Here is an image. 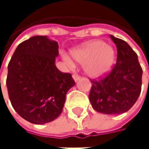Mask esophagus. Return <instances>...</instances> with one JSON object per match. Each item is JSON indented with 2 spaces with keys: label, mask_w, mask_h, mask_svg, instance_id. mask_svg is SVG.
Listing matches in <instances>:
<instances>
[{
  "label": "esophagus",
  "mask_w": 149,
  "mask_h": 149,
  "mask_svg": "<svg viewBox=\"0 0 149 149\" xmlns=\"http://www.w3.org/2000/svg\"><path fill=\"white\" fill-rule=\"evenodd\" d=\"M72 77H73V79H74L75 81H77V80H79L81 78V77L78 74H77V73H74V74L72 75Z\"/></svg>",
  "instance_id": "34e87169"
}]
</instances>
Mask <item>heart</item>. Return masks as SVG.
Returning <instances> with one entry per match:
<instances>
[{
    "mask_svg": "<svg viewBox=\"0 0 149 149\" xmlns=\"http://www.w3.org/2000/svg\"><path fill=\"white\" fill-rule=\"evenodd\" d=\"M73 58L79 63H85L84 70L91 77H100L109 72L116 59V52L111 46L102 40L90 42L73 52ZM69 64H72L68 60Z\"/></svg>",
    "mask_w": 149,
    "mask_h": 149,
    "instance_id": "1",
    "label": "heart"
}]
</instances>
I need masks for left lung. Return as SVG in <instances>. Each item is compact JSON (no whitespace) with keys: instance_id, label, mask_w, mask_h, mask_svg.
Masks as SVG:
<instances>
[{"instance_id":"left-lung-1","label":"left lung","mask_w":149,"mask_h":149,"mask_svg":"<svg viewBox=\"0 0 149 149\" xmlns=\"http://www.w3.org/2000/svg\"><path fill=\"white\" fill-rule=\"evenodd\" d=\"M116 45V63L111 70L92 83L89 99L92 108L107 115L128 111L137 101L141 91L142 69L137 54L130 45L110 35Z\"/></svg>"}]
</instances>
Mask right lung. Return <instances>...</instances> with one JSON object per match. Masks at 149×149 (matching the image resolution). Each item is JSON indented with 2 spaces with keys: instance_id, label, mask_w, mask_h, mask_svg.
I'll return each mask as SVG.
<instances>
[{
  "instance_id": "1",
  "label": "right lung",
  "mask_w": 149,
  "mask_h": 149,
  "mask_svg": "<svg viewBox=\"0 0 149 149\" xmlns=\"http://www.w3.org/2000/svg\"><path fill=\"white\" fill-rule=\"evenodd\" d=\"M58 42L33 36L17 46L9 64L7 88L11 104L25 120L44 124L61 114L67 91L75 85L72 74L55 65Z\"/></svg>"
}]
</instances>
